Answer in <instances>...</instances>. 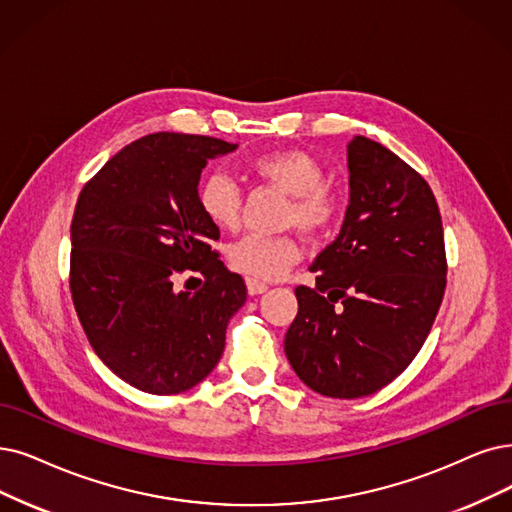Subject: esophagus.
<instances>
[{
  "label": "esophagus",
  "mask_w": 512,
  "mask_h": 512,
  "mask_svg": "<svg viewBox=\"0 0 512 512\" xmlns=\"http://www.w3.org/2000/svg\"><path fill=\"white\" fill-rule=\"evenodd\" d=\"M245 285H248V294H250V296H258V294H264V292L269 290L267 283L258 281V279H252V277L245 279Z\"/></svg>",
  "instance_id": "34e87169"
}]
</instances>
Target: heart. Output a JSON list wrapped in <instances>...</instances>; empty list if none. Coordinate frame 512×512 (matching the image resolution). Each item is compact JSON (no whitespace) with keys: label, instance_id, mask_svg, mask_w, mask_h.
<instances>
[{"label":"heart","instance_id":"b5f03b06","mask_svg":"<svg viewBox=\"0 0 512 512\" xmlns=\"http://www.w3.org/2000/svg\"><path fill=\"white\" fill-rule=\"evenodd\" d=\"M250 170L292 197L288 210L290 224L309 235L327 231L338 218V197L325 187L321 161L302 149H281L258 155ZM201 214L220 231H233L241 218V191L237 182L224 172H212L197 189ZM300 258V245L292 237L245 235L229 245L227 260L231 269L252 279H279Z\"/></svg>","mask_w":512,"mask_h":512}]
</instances>
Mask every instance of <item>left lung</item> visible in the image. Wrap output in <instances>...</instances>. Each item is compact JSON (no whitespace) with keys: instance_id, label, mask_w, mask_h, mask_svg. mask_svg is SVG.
<instances>
[{"instance_id":"obj_1","label":"left lung","mask_w":512,"mask_h":512,"mask_svg":"<svg viewBox=\"0 0 512 512\" xmlns=\"http://www.w3.org/2000/svg\"><path fill=\"white\" fill-rule=\"evenodd\" d=\"M349 208L296 288L285 357L315 393L357 399L393 382L422 349L445 292L439 206L426 180L365 136L346 145Z\"/></svg>"}]
</instances>
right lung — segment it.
Instances as JSON below:
<instances>
[{"label": "right lung", "instance_id": "1", "mask_svg": "<svg viewBox=\"0 0 512 512\" xmlns=\"http://www.w3.org/2000/svg\"><path fill=\"white\" fill-rule=\"evenodd\" d=\"M237 145L157 132L111 157L79 193L71 222V294L84 332L113 374L151 395L197 386L224 351L245 283L212 241L197 187L210 159ZM201 272L197 293L175 277Z\"/></svg>", "mask_w": 512, "mask_h": 512}]
</instances>
